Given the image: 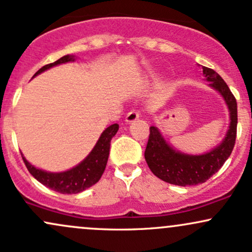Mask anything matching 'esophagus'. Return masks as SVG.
<instances>
[{
    "instance_id": "1",
    "label": "esophagus",
    "mask_w": 252,
    "mask_h": 252,
    "mask_svg": "<svg viewBox=\"0 0 252 252\" xmlns=\"http://www.w3.org/2000/svg\"><path fill=\"white\" fill-rule=\"evenodd\" d=\"M138 117H140V111H137V110H131V111H129L128 114H126V122H134V121L137 120Z\"/></svg>"
}]
</instances>
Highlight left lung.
Returning a JSON list of instances; mask_svg holds the SVG:
<instances>
[{
	"mask_svg": "<svg viewBox=\"0 0 252 252\" xmlns=\"http://www.w3.org/2000/svg\"><path fill=\"white\" fill-rule=\"evenodd\" d=\"M209 85L224 98L230 111V126L224 140L211 152L202 155H189L178 152L164 141L160 130L150 126L144 158L147 164L161 180L178 186L202 184L216 174L232 153L237 135V102L227 84L212 68L202 67Z\"/></svg>",
	"mask_w": 252,
	"mask_h": 252,
	"instance_id": "left-lung-1",
	"label": "left lung"
}]
</instances>
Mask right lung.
<instances>
[{"label": "right lung", "instance_id": "add662e5", "mask_svg": "<svg viewBox=\"0 0 252 252\" xmlns=\"http://www.w3.org/2000/svg\"><path fill=\"white\" fill-rule=\"evenodd\" d=\"M68 62H74V56H63L57 62L45 65L34 74V77L40 74L41 72L53 67V66L60 65ZM118 130V124L115 123L106 128L100 135L99 140L97 141L96 146L91 150V153L78 166L73 167L70 170L62 173H51L45 172L42 169H37L26 160L22 155V160L30 170V173L37 181L41 182L43 186L56 190V192L63 193V194H77L83 192L84 189H89L92 185L99 181L100 176L105 170L106 162H108L110 142L111 138L116 135Z\"/></svg>", "mask_w": 252, "mask_h": 252}]
</instances>
